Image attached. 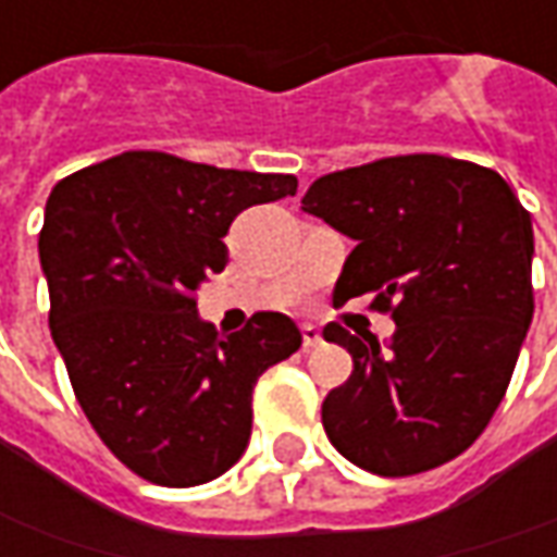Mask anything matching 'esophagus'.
Listing matches in <instances>:
<instances>
[{
  "mask_svg": "<svg viewBox=\"0 0 557 557\" xmlns=\"http://www.w3.org/2000/svg\"><path fill=\"white\" fill-rule=\"evenodd\" d=\"M301 342H305V348H317L323 336H320V326L314 323H301Z\"/></svg>",
  "mask_w": 557,
  "mask_h": 557,
  "instance_id": "obj_1",
  "label": "esophagus"
}]
</instances>
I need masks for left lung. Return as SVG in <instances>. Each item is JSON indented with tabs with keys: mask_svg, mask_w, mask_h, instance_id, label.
<instances>
[{
	"mask_svg": "<svg viewBox=\"0 0 557 557\" xmlns=\"http://www.w3.org/2000/svg\"><path fill=\"white\" fill-rule=\"evenodd\" d=\"M308 215L357 240L336 301L373 293L394 336L357 338L351 379L326 394L323 429L348 462L407 478L456 459L506 394L533 320V224L499 172L410 153L317 178Z\"/></svg>",
	"mask_w": 557,
	"mask_h": 557,
	"instance_id": "8db88e82",
	"label": "left lung"
}]
</instances>
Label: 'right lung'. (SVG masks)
Returning <instances> with one entry per match:
<instances>
[{"label":"right lung","instance_id":"obj_1","mask_svg":"<svg viewBox=\"0 0 557 557\" xmlns=\"http://www.w3.org/2000/svg\"><path fill=\"white\" fill-rule=\"evenodd\" d=\"M296 175L125 150L54 184L39 234L49 326L91 429L123 466L163 487L231 469L252 432L259 375L301 345L261 311L219 336L197 289L227 264L243 209L296 197Z\"/></svg>","mask_w":557,"mask_h":557}]
</instances>
